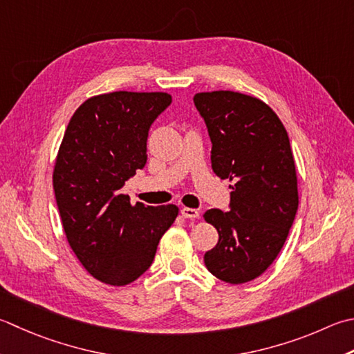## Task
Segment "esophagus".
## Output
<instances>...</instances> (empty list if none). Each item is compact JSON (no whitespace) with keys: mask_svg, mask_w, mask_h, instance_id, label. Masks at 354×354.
Returning a JSON list of instances; mask_svg holds the SVG:
<instances>
[{"mask_svg":"<svg viewBox=\"0 0 354 354\" xmlns=\"http://www.w3.org/2000/svg\"><path fill=\"white\" fill-rule=\"evenodd\" d=\"M181 214L187 219H196L199 218V212L196 209H190V207H183Z\"/></svg>","mask_w":354,"mask_h":354,"instance_id":"obj_1","label":"esophagus"}]
</instances>
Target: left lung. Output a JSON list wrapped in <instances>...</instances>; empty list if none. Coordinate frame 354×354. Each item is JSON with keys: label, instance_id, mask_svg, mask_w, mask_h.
Segmentation results:
<instances>
[{"label": "left lung", "instance_id": "8db88e82", "mask_svg": "<svg viewBox=\"0 0 354 354\" xmlns=\"http://www.w3.org/2000/svg\"><path fill=\"white\" fill-rule=\"evenodd\" d=\"M212 141V169L234 184L230 210L210 209L204 219L219 241L204 254L218 279L244 283L272 266L299 204L297 178L283 124L264 101L232 90L193 96Z\"/></svg>", "mask_w": 354, "mask_h": 354}]
</instances>
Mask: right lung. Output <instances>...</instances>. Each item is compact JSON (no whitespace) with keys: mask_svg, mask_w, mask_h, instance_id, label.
<instances>
[{"mask_svg":"<svg viewBox=\"0 0 354 354\" xmlns=\"http://www.w3.org/2000/svg\"><path fill=\"white\" fill-rule=\"evenodd\" d=\"M164 92H112L76 109L53 169V190L68 245L87 272L127 286L153 262L176 205L130 204L121 189L147 162L150 126L170 106Z\"/></svg>","mask_w":354,"mask_h":354,"instance_id":"1","label":"right lung"}]
</instances>
